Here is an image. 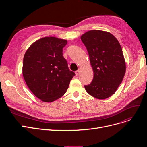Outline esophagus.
Here are the masks:
<instances>
[{
	"label": "esophagus",
	"mask_w": 147,
	"mask_h": 147,
	"mask_svg": "<svg viewBox=\"0 0 147 147\" xmlns=\"http://www.w3.org/2000/svg\"><path fill=\"white\" fill-rule=\"evenodd\" d=\"M79 73H80V69H78V70H77V71H75V74H76V76H78L79 74Z\"/></svg>",
	"instance_id": "1"
}]
</instances>
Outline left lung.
<instances>
[{
  "mask_svg": "<svg viewBox=\"0 0 147 147\" xmlns=\"http://www.w3.org/2000/svg\"><path fill=\"white\" fill-rule=\"evenodd\" d=\"M80 38L94 71L93 80L84 88L95 98H109L117 90L126 72L121 45L113 34L102 30L89 31Z\"/></svg>",
  "mask_w": 147,
  "mask_h": 147,
  "instance_id": "obj_1",
  "label": "left lung"
}]
</instances>
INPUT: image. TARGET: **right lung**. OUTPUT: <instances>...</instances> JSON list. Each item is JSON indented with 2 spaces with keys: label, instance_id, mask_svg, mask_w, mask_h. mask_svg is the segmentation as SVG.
I'll list each match as a JSON object with an SVG mask.
<instances>
[{
  "label": "right lung",
  "instance_id": "add662e5",
  "mask_svg": "<svg viewBox=\"0 0 147 147\" xmlns=\"http://www.w3.org/2000/svg\"><path fill=\"white\" fill-rule=\"evenodd\" d=\"M66 40L45 37L28 48L23 59L22 74L29 89L41 101L51 102L63 96L75 73L63 56Z\"/></svg>",
  "mask_w": 147,
  "mask_h": 147
}]
</instances>
